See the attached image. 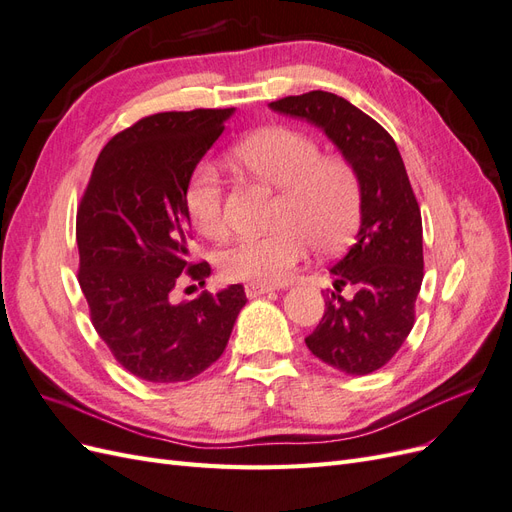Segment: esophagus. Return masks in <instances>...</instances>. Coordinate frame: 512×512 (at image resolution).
<instances>
[{"label": "esophagus", "instance_id": "obj_1", "mask_svg": "<svg viewBox=\"0 0 512 512\" xmlns=\"http://www.w3.org/2000/svg\"><path fill=\"white\" fill-rule=\"evenodd\" d=\"M273 288L271 286H260V284H245V294L250 299H256V297H260V294H267V292H271Z\"/></svg>", "mask_w": 512, "mask_h": 512}]
</instances>
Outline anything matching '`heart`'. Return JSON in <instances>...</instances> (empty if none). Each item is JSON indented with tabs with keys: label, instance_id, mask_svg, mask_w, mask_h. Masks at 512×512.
<instances>
[{
	"label": "heart",
	"instance_id": "heart-1",
	"mask_svg": "<svg viewBox=\"0 0 512 512\" xmlns=\"http://www.w3.org/2000/svg\"><path fill=\"white\" fill-rule=\"evenodd\" d=\"M230 158L247 173L282 190L269 235L247 237L220 256L230 282L280 286L307 256L342 250L361 224L363 185L352 162L322 156L316 138L292 128H265L250 134ZM183 207L194 228L209 239L226 235L222 179L211 164H200L183 190Z\"/></svg>",
	"mask_w": 512,
	"mask_h": 512
}]
</instances>
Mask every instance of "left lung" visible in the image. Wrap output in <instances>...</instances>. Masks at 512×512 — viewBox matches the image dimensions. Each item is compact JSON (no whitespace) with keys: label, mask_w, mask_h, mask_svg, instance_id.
I'll return each mask as SVG.
<instances>
[{"label":"left lung","mask_w":512,"mask_h":512,"mask_svg":"<svg viewBox=\"0 0 512 512\" xmlns=\"http://www.w3.org/2000/svg\"><path fill=\"white\" fill-rule=\"evenodd\" d=\"M269 106L314 123L361 177L359 232L348 254L331 267L335 290L305 344L337 371L371 374L406 342L423 284V222L404 160L378 121L329 91L288 96ZM346 283L357 290L350 302L338 294Z\"/></svg>","instance_id":"obj_1"}]
</instances>
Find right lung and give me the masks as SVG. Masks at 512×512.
Returning a JSON list of instances; mask_svg holds the SVG:
<instances>
[{
  "label": "right lung",
  "mask_w": 512,
  "mask_h": 512,
  "mask_svg": "<svg viewBox=\"0 0 512 512\" xmlns=\"http://www.w3.org/2000/svg\"><path fill=\"white\" fill-rule=\"evenodd\" d=\"M235 108H196L136 121L106 143L76 215L79 284L102 342L153 384L198 376L220 359L247 303L241 284L173 303L177 277L205 284L190 262L183 190Z\"/></svg>",
  "instance_id": "add662e5"
}]
</instances>
